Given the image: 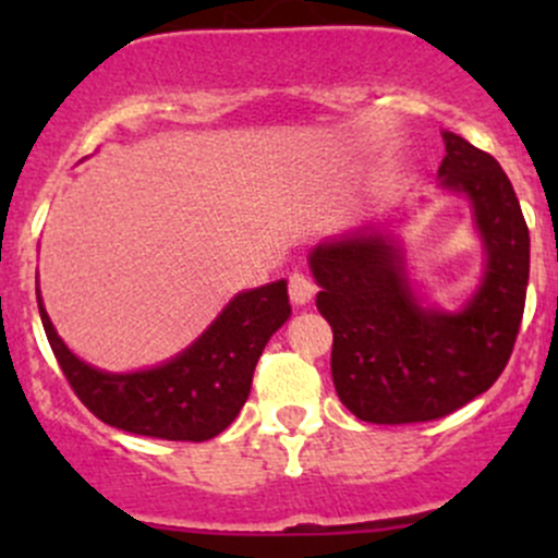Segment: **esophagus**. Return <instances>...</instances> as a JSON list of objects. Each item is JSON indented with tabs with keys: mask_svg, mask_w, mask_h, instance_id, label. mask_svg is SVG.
I'll use <instances>...</instances> for the list:
<instances>
[{
	"mask_svg": "<svg viewBox=\"0 0 558 558\" xmlns=\"http://www.w3.org/2000/svg\"><path fill=\"white\" fill-rule=\"evenodd\" d=\"M313 294H315V283L311 278H307V275H302V272H294L289 278V296H291V302H294V305H307V302L313 300Z\"/></svg>",
	"mask_w": 558,
	"mask_h": 558,
	"instance_id": "34e87169",
	"label": "esophagus"
}]
</instances>
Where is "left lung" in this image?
I'll list each match as a JSON object with an SVG mask.
<instances>
[{"label":"left lung","instance_id":"1","mask_svg":"<svg viewBox=\"0 0 558 558\" xmlns=\"http://www.w3.org/2000/svg\"><path fill=\"white\" fill-rule=\"evenodd\" d=\"M437 178L466 196L481 234L483 278L459 311L415 296L393 234L364 223L307 256L315 305L335 331L337 397L369 424H418L453 413L502 375L519 337L529 283V229L513 183L494 156L442 132Z\"/></svg>","mask_w":558,"mask_h":558}]
</instances>
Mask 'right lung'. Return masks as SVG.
<instances>
[{
    "instance_id": "add662e5",
    "label": "right lung",
    "mask_w": 558,
    "mask_h": 558,
    "mask_svg": "<svg viewBox=\"0 0 558 558\" xmlns=\"http://www.w3.org/2000/svg\"><path fill=\"white\" fill-rule=\"evenodd\" d=\"M37 305L61 373L99 421L132 435L185 442L210 440L238 418L264 345L291 315L286 280H275L234 296L170 362L137 373H105L64 345L39 291Z\"/></svg>"
}]
</instances>
